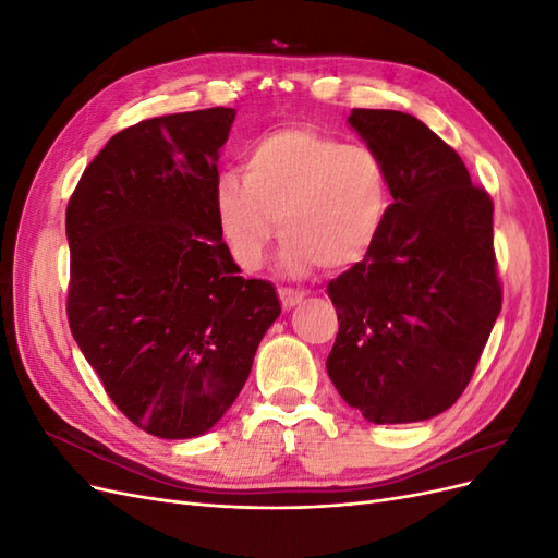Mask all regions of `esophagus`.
Returning <instances> with one entry per match:
<instances>
[{
	"label": "esophagus",
	"mask_w": 558,
	"mask_h": 558,
	"mask_svg": "<svg viewBox=\"0 0 558 558\" xmlns=\"http://www.w3.org/2000/svg\"><path fill=\"white\" fill-rule=\"evenodd\" d=\"M302 298H305V293L293 291V289H279V300H281L283 310H293L295 305H300Z\"/></svg>",
	"instance_id": "obj_1"
}]
</instances>
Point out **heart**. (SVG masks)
<instances>
[{"mask_svg": "<svg viewBox=\"0 0 558 558\" xmlns=\"http://www.w3.org/2000/svg\"><path fill=\"white\" fill-rule=\"evenodd\" d=\"M214 214L232 260L258 269L279 232V269L307 277L342 272L375 246L388 214V177L373 148L312 128H283L253 142L244 174L214 185Z\"/></svg>", "mask_w": 558, "mask_h": 558, "instance_id": "1", "label": "heart"}]
</instances>
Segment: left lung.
I'll use <instances>...</instances> for the list:
<instances>
[{
	"instance_id": "8db88e82",
	"label": "left lung",
	"mask_w": 558,
	"mask_h": 558,
	"mask_svg": "<svg viewBox=\"0 0 558 558\" xmlns=\"http://www.w3.org/2000/svg\"><path fill=\"white\" fill-rule=\"evenodd\" d=\"M349 125L393 205L367 256L328 283L340 332L326 369L367 421L414 424L459 400L500 314L494 202L418 118L353 109Z\"/></svg>"
}]
</instances>
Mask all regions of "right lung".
Instances as JSON below:
<instances>
[{
  "label": "right lung",
  "instance_id": "obj_1",
  "mask_svg": "<svg viewBox=\"0 0 558 558\" xmlns=\"http://www.w3.org/2000/svg\"><path fill=\"white\" fill-rule=\"evenodd\" d=\"M234 113H172L113 134L66 205L74 340L116 408L165 440L218 424L281 314L272 283L240 277L216 223Z\"/></svg>",
  "mask_w": 558,
  "mask_h": 558
}]
</instances>
